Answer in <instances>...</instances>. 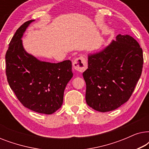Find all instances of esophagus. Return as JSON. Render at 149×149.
Masks as SVG:
<instances>
[{
    "instance_id": "obj_1",
    "label": "esophagus",
    "mask_w": 149,
    "mask_h": 149,
    "mask_svg": "<svg viewBox=\"0 0 149 149\" xmlns=\"http://www.w3.org/2000/svg\"><path fill=\"white\" fill-rule=\"evenodd\" d=\"M73 67L77 71L79 72H83L87 69V64L86 60L84 57H79L75 59L73 62Z\"/></svg>"
}]
</instances>
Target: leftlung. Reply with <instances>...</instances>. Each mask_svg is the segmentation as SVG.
Masks as SVG:
<instances>
[{
  "instance_id": "obj_1",
  "label": "left lung",
  "mask_w": 149,
  "mask_h": 149,
  "mask_svg": "<svg viewBox=\"0 0 149 149\" xmlns=\"http://www.w3.org/2000/svg\"><path fill=\"white\" fill-rule=\"evenodd\" d=\"M142 66V48L127 34H118L104 49L89 54L88 68L83 73L87 105L102 113L121 107L131 97Z\"/></svg>"
}]
</instances>
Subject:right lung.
I'll use <instances>...</instances> for the list:
<instances>
[{
	"label": "right lung",
	"instance_id": "right-lung-1",
	"mask_svg": "<svg viewBox=\"0 0 149 149\" xmlns=\"http://www.w3.org/2000/svg\"><path fill=\"white\" fill-rule=\"evenodd\" d=\"M33 20L17 30L6 53V75L10 87L24 107L51 115L62 107L66 85L73 76L72 62H43L24 49L22 38Z\"/></svg>",
	"mask_w": 149,
	"mask_h": 149
}]
</instances>
